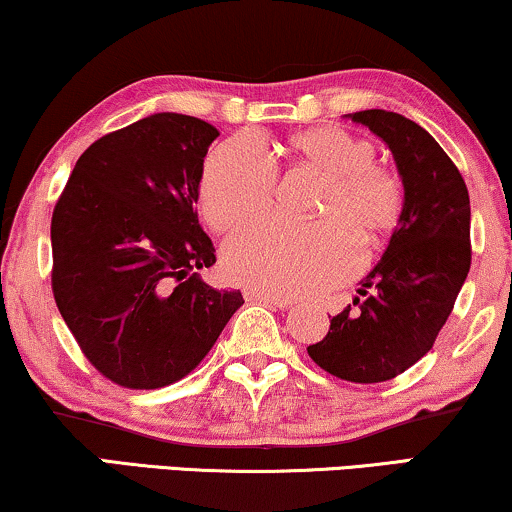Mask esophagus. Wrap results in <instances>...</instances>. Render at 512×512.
Wrapping results in <instances>:
<instances>
[{"mask_svg": "<svg viewBox=\"0 0 512 512\" xmlns=\"http://www.w3.org/2000/svg\"><path fill=\"white\" fill-rule=\"evenodd\" d=\"M244 298L251 300V303H263V305H270V307H279V310H284V307L291 305V300L286 298H277V296H270V293H263V291H244Z\"/></svg>", "mask_w": 512, "mask_h": 512, "instance_id": "esophagus-1", "label": "esophagus"}]
</instances>
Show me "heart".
<instances>
[{"mask_svg":"<svg viewBox=\"0 0 512 512\" xmlns=\"http://www.w3.org/2000/svg\"><path fill=\"white\" fill-rule=\"evenodd\" d=\"M291 167L321 177L312 223L258 221L223 242L230 282L277 298L310 296L356 268V247L368 256L401 221V177L377 163V146L340 128H312L286 139ZM277 165L251 135H237L209 153L200 179V207L214 230H230L270 207Z\"/></svg>","mask_w":512,"mask_h":512,"instance_id":"1","label":"heart"}]
</instances>
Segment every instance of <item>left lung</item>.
Instances as JSON below:
<instances>
[{
  "mask_svg": "<svg viewBox=\"0 0 512 512\" xmlns=\"http://www.w3.org/2000/svg\"><path fill=\"white\" fill-rule=\"evenodd\" d=\"M352 121L389 144L405 205L363 298L335 314L307 354L340 380L375 384L415 366L450 317L471 270V202L457 165L422 125L384 109L356 111Z\"/></svg>",
  "mask_w": 512,
  "mask_h": 512,
  "instance_id": "1",
  "label": "left lung"
}]
</instances>
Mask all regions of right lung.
I'll list each match as a JSON object with an SVG mask.
<instances>
[{"label": "right lung", "mask_w": 512, "mask_h": 512, "mask_svg": "<svg viewBox=\"0 0 512 512\" xmlns=\"http://www.w3.org/2000/svg\"><path fill=\"white\" fill-rule=\"evenodd\" d=\"M216 137L193 116L142 118L90 144L55 202V305L83 356L118 387L186 377L244 303L198 277L216 263L195 209Z\"/></svg>", "instance_id": "right-lung-1"}]
</instances>
